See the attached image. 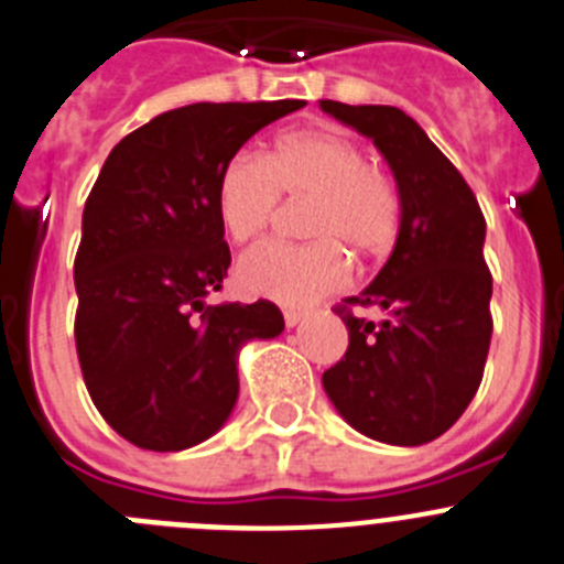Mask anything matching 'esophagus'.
<instances>
[{
	"instance_id": "1",
	"label": "esophagus",
	"mask_w": 564,
	"mask_h": 564,
	"mask_svg": "<svg viewBox=\"0 0 564 564\" xmlns=\"http://www.w3.org/2000/svg\"><path fill=\"white\" fill-rule=\"evenodd\" d=\"M302 318H304L302 310H285V324H288V327H296V324L302 322Z\"/></svg>"
}]
</instances>
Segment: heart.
Masks as SVG:
<instances>
[{"label": "heart", "instance_id": "heart-1", "mask_svg": "<svg viewBox=\"0 0 564 564\" xmlns=\"http://www.w3.org/2000/svg\"><path fill=\"white\" fill-rule=\"evenodd\" d=\"M279 198L304 200V235L313 242H262L237 262V285L251 296L310 304L352 276V257H383L402 226L397 181L369 164L352 137L335 128L291 131L265 159L235 153L215 189L218 218L235 242L254 240L271 226Z\"/></svg>", "mask_w": 564, "mask_h": 564}]
</instances>
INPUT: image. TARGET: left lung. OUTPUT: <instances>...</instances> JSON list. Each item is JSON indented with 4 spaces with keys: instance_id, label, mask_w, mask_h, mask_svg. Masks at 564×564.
Wrapping results in <instances>:
<instances>
[{
    "instance_id": "8db88e82",
    "label": "left lung",
    "mask_w": 564,
    "mask_h": 564,
    "mask_svg": "<svg viewBox=\"0 0 564 564\" xmlns=\"http://www.w3.org/2000/svg\"><path fill=\"white\" fill-rule=\"evenodd\" d=\"M322 108L377 144L402 195L389 262L360 296L333 307L349 346L324 371V391L364 436L402 447L433 442L467 411L487 366V220L464 175L405 111L335 100ZM352 306H380L390 316L375 325Z\"/></svg>"
}]
</instances>
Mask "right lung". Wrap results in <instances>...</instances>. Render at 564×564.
Instances as JSON below:
<instances>
[{"mask_svg": "<svg viewBox=\"0 0 564 564\" xmlns=\"http://www.w3.org/2000/svg\"><path fill=\"white\" fill-rule=\"evenodd\" d=\"M304 100L193 102L113 144L83 206L75 346L102 420L142 451H184L229 420L237 352L285 318L268 299L206 304L231 265L224 164Z\"/></svg>", "mask_w": 564, "mask_h": 564, "instance_id": "obj_1", "label": "right lung"}]
</instances>
